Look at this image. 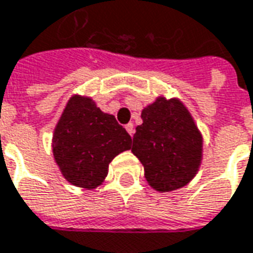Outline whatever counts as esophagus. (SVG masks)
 Returning <instances> with one entry per match:
<instances>
[{"instance_id": "1", "label": "esophagus", "mask_w": 253, "mask_h": 253, "mask_svg": "<svg viewBox=\"0 0 253 253\" xmlns=\"http://www.w3.org/2000/svg\"><path fill=\"white\" fill-rule=\"evenodd\" d=\"M126 130H127V132H128V134H130V135L132 137V134H134V125H132V123H128V125H126Z\"/></svg>"}]
</instances>
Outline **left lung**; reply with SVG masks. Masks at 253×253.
<instances>
[{
  "label": "left lung",
  "mask_w": 253,
  "mask_h": 253,
  "mask_svg": "<svg viewBox=\"0 0 253 253\" xmlns=\"http://www.w3.org/2000/svg\"><path fill=\"white\" fill-rule=\"evenodd\" d=\"M131 152L144 166V175L160 193L183 188L203 160V134L179 98L159 96L142 112Z\"/></svg>",
  "instance_id": "1"
}]
</instances>
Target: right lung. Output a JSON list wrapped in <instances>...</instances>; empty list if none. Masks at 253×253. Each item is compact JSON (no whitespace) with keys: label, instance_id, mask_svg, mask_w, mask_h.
<instances>
[{"label":"right lung","instance_id":"add662e5","mask_svg":"<svg viewBox=\"0 0 253 253\" xmlns=\"http://www.w3.org/2000/svg\"><path fill=\"white\" fill-rule=\"evenodd\" d=\"M131 148V137L114 115L87 96L74 94L54 127L52 152L61 175L78 188H98L116 155Z\"/></svg>","mask_w":253,"mask_h":253}]
</instances>
